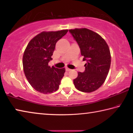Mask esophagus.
I'll list each match as a JSON object with an SVG mask.
<instances>
[{
    "label": "esophagus",
    "mask_w": 133,
    "mask_h": 133,
    "mask_svg": "<svg viewBox=\"0 0 133 133\" xmlns=\"http://www.w3.org/2000/svg\"><path fill=\"white\" fill-rule=\"evenodd\" d=\"M66 70L67 71H71V70L70 69H69L68 67H66Z\"/></svg>",
    "instance_id": "obj_1"
}]
</instances>
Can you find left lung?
<instances>
[{
    "label": "left lung",
    "mask_w": 133,
    "mask_h": 133,
    "mask_svg": "<svg viewBox=\"0 0 133 133\" xmlns=\"http://www.w3.org/2000/svg\"><path fill=\"white\" fill-rule=\"evenodd\" d=\"M80 47L83 60H86L85 71L78 72L73 83L78 90L85 93L96 91L102 86L109 73L111 54L105 40L94 31L86 28L70 29Z\"/></svg>",
    "instance_id": "8db88e82"
}]
</instances>
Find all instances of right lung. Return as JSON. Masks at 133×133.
I'll return each instance as SVG.
<instances>
[{
  "mask_svg": "<svg viewBox=\"0 0 133 133\" xmlns=\"http://www.w3.org/2000/svg\"><path fill=\"white\" fill-rule=\"evenodd\" d=\"M68 31H42L31 39L23 56V67L27 80L36 90L43 94L57 91L64 76L65 68L49 66L58 40Z\"/></svg>",
  "mask_w": 133,
  "mask_h": 133,
  "instance_id": "1",
  "label": "right lung"
}]
</instances>
